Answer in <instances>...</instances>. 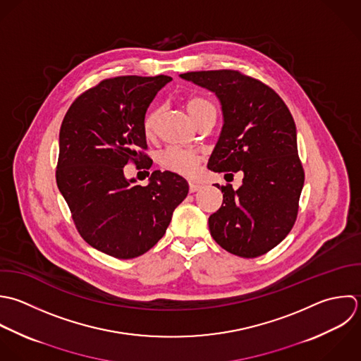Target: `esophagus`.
<instances>
[{
	"label": "esophagus",
	"instance_id": "esophagus-1",
	"mask_svg": "<svg viewBox=\"0 0 361 361\" xmlns=\"http://www.w3.org/2000/svg\"><path fill=\"white\" fill-rule=\"evenodd\" d=\"M200 188H201V185H200V184L190 183V192H197Z\"/></svg>",
	"mask_w": 361,
	"mask_h": 361
}]
</instances>
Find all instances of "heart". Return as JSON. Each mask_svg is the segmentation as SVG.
I'll return each mask as SVG.
<instances>
[{"label":"heart","instance_id":"heart-1","mask_svg":"<svg viewBox=\"0 0 361 361\" xmlns=\"http://www.w3.org/2000/svg\"><path fill=\"white\" fill-rule=\"evenodd\" d=\"M185 108L194 121H198L201 116L207 114L216 115V108L214 102L201 95H190L185 99ZM157 116H159L157 109H152L145 116L143 130L147 136L153 133ZM200 161H201L200 153L192 150H184V149H167L160 156V164L163 169L184 177H192L197 173Z\"/></svg>","mask_w":361,"mask_h":361}]
</instances>
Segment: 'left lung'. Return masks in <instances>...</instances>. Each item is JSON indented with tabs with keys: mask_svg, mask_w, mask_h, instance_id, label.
<instances>
[{
	"mask_svg": "<svg viewBox=\"0 0 361 361\" xmlns=\"http://www.w3.org/2000/svg\"><path fill=\"white\" fill-rule=\"evenodd\" d=\"M180 77L215 92L222 105L224 126L208 169L225 173V178L243 171L238 190L218 185L224 202L208 219L211 236L232 255H266L293 229L304 187L293 115L273 88L240 71Z\"/></svg>",
	"mask_w": 361,
	"mask_h": 361,
	"instance_id": "1",
	"label": "left lung"
}]
</instances>
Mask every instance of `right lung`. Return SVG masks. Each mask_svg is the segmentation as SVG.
I'll use <instances>...</instances> for the list:
<instances>
[{"instance_id": "obj_1", "label": "right lung", "mask_w": 361, "mask_h": 361, "mask_svg": "<svg viewBox=\"0 0 361 361\" xmlns=\"http://www.w3.org/2000/svg\"><path fill=\"white\" fill-rule=\"evenodd\" d=\"M170 81L169 75L102 80L75 98L61 122L57 187L81 238L116 259L150 250L188 194V183L171 171H153L146 187L123 174L129 161L137 169L152 167L143 153V119Z\"/></svg>"}]
</instances>
